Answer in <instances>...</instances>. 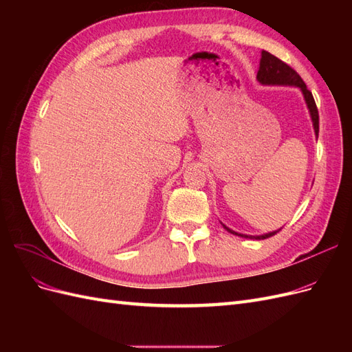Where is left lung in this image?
Instances as JSON below:
<instances>
[{"label":"left lung","instance_id":"8db88e82","mask_svg":"<svg viewBox=\"0 0 352 352\" xmlns=\"http://www.w3.org/2000/svg\"><path fill=\"white\" fill-rule=\"evenodd\" d=\"M257 79L260 80V83H264V85H292V87L300 88L304 94L307 107H308V110H310V114H311V120H313L316 136H318V110H317V105H316V101L313 98L311 91L307 88V85L304 83V80L301 79L300 74H298L291 66H287L286 63H283L278 57H274L273 54H270V52L263 51L261 52V60H260V69H258V73H257ZM225 229L228 232L233 233V235H238V236H242V238H250V239L270 238L280 230V229L274 230V232L265 233V235H260V236H250V235H241V233L233 232L226 226H225Z\"/></svg>","mask_w":352,"mask_h":352}]
</instances>
